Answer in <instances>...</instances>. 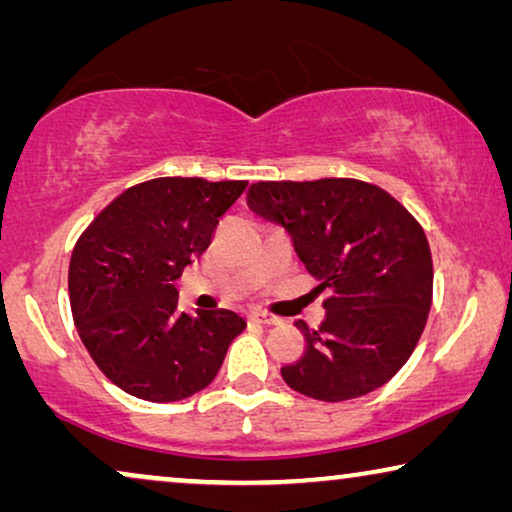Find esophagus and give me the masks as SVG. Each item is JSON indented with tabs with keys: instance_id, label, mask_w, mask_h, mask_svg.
<instances>
[{
	"instance_id": "34e87169",
	"label": "esophagus",
	"mask_w": 512,
	"mask_h": 512,
	"mask_svg": "<svg viewBox=\"0 0 512 512\" xmlns=\"http://www.w3.org/2000/svg\"><path fill=\"white\" fill-rule=\"evenodd\" d=\"M249 319L256 321V324H279V317L270 312H251Z\"/></svg>"
}]
</instances>
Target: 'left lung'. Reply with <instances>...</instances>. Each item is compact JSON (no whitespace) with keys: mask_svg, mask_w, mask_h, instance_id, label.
Wrapping results in <instances>:
<instances>
[{"mask_svg":"<svg viewBox=\"0 0 512 512\" xmlns=\"http://www.w3.org/2000/svg\"><path fill=\"white\" fill-rule=\"evenodd\" d=\"M247 205L291 235L319 279L326 319L296 321L305 352L282 368L298 394L338 403L387 384L415 352L429 319L433 261L419 221L361 179L258 181Z\"/></svg>","mask_w":512,"mask_h":512,"instance_id":"1","label":"left lung"}]
</instances>
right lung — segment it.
<instances>
[{"label":"right lung","instance_id":"right-lung-1","mask_svg":"<svg viewBox=\"0 0 512 512\" xmlns=\"http://www.w3.org/2000/svg\"><path fill=\"white\" fill-rule=\"evenodd\" d=\"M247 181L160 177L130 186L83 230L69 261V305L97 368L130 396L172 403L219 373L247 321L179 310L174 282L209 247Z\"/></svg>","mask_w":512,"mask_h":512}]
</instances>
